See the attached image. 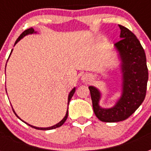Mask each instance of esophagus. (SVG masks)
Listing matches in <instances>:
<instances>
[{
	"mask_svg": "<svg viewBox=\"0 0 151 151\" xmlns=\"http://www.w3.org/2000/svg\"><path fill=\"white\" fill-rule=\"evenodd\" d=\"M90 76L87 75V74H84V75L82 77V80L83 82H88L90 81Z\"/></svg>",
	"mask_w": 151,
	"mask_h": 151,
	"instance_id": "1",
	"label": "esophagus"
}]
</instances>
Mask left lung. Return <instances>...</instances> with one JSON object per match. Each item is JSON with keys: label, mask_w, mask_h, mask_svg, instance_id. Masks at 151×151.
Listing matches in <instances>:
<instances>
[{"label": "left lung", "mask_w": 151, "mask_h": 151, "mask_svg": "<svg viewBox=\"0 0 151 151\" xmlns=\"http://www.w3.org/2000/svg\"><path fill=\"white\" fill-rule=\"evenodd\" d=\"M120 40L115 43L121 60L122 93L111 108H102L99 103L101 94L90 86L92 105L95 116L103 122H119L126 120L139 108L145 99L148 81V69L145 51L136 35L128 28L119 25Z\"/></svg>", "instance_id": "obj_1"}]
</instances>
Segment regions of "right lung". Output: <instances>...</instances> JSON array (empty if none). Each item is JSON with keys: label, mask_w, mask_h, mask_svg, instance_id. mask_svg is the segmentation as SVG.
<instances>
[{"label": "right lung", "mask_w": 151, "mask_h": 151, "mask_svg": "<svg viewBox=\"0 0 151 151\" xmlns=\"http://www.w3.org/2000/svg\"><path fill=\"white\" fill-rule=\"evenodd\" d=\"M33 33H36V32H35V31H34V29H33V28H29V29H27V30H26V31H23V32H22V33L21 35H20V36H19V37L18 38V40H16V42H15L14 45H15V44H16V43H18L19 40H21L22 38H23V37H24V36H26V35H29V34H33ZM12 51H13V50H12ZM12 51H11V52H12ZM10 54H11V53H10ZM9 56H10V55H9ZM74 92H75V87L73 89L72 91H70V93H69V97H68V106H69V101H70V99H71V98H72V97H73V94H74ZM13 111H14V109H13ZM14 112L15 115H16V116H18V115L15 113L14 111ZM67 117H68V110H67V111H66L65 116L64 117L62 120L60 121L59 123H57V124H55V125H53V126L48 127V128H39V127H35V126H33V125H31V124H29L26 123V122H25V123L27 124H28L29 126L32 127V128H35V129H36L50 130V129H56V128H58V127L61 126L65 122V120H67ZM18 118H19V117H18ZM19 119H20V118H19ZM22 121H23V120H22ZM23 122H24V121H23Z\"/></svg>", "instance_id": "add662e5"}]
</instances>
